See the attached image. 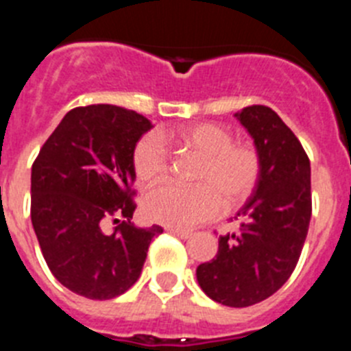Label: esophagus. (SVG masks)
Wrapping results in <instances>:
<instances>
[{
    "mask_svg": "<svg viewBox=\"0 0 351 351\" xmlns=\"http://www.w3.org/2000/svg\"><path fill=\"white\" fill-rule=\"evenodd\" d=\"M167 230H169L170 234L178 235V237H181V239H188V237H191V235H193L190 230H182V228H173V226H167Z\"/></svg>",
    "mask_w": 351,
    "mask_h": 351,
    "instance_id": "obj_1",
    "label": "esophagus"
}]
</instances>
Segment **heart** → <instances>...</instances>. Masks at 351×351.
<instances>
[{
  "label": "heart",
  "mask_w": 351,
  "mask_h": 351,
  "mask_svg": "<svg viewBox=\"0 0 351 351\" xmlns=\"http://www.w3.org/2000/svg\"><path fill=\"white\" fill-rule=\"evenodd\" d=\"M182 149L202 158L193 176L197 186L165 182L149 191L142 209L151 221L169 226H195L223 210L243 206L262 176V156L250 142H234L226 128L213 123L184 126L176 133ZM133 170L138 181L154 184L169 173L170 154L163 138L151 132L133 147Z\"/></svg>",
  "instance_id": "1"
}]
</instances>
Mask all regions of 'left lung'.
Masks as SVG:
<instances>
[{"instance_id":"left-lung-1","label":"left lung","mask_w":351,"mask_h":351,"mask_svg":"<svg viewBox=\"0 0 351 351\" xmlns=\"http://www.w3.org/2000/svg\"><path fill=\"white\" fill-rule=\"evenodd\" d=\"M262 156L258 186L237 213L239 228L219 235L218 255L197 267L206 295L247 308L280 290L299 262L311 219V167L299 138L265 105L235 114Z\"/></svg>"}]
</instances>
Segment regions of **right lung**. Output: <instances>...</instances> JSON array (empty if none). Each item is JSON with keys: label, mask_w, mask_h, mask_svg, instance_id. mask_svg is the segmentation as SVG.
Wrapping results in <instances>:
<instances>
[{"label": "right lung", "mask_w": 351, "mask_h": 351, "mask_svg": "<svg viewBox=\"0 0 351 351\" xmlns=\"http://www.w3.org/2000/svg\"><path fill=\"white\" fill-rule=\"evenodd\" d=\"M151 121L116 105L71 108L31 169V223L54 278L108 300L141 276L158 225L132 223L133 147Z\"/></svg>", "instance_id": "1"}]
</instances>
